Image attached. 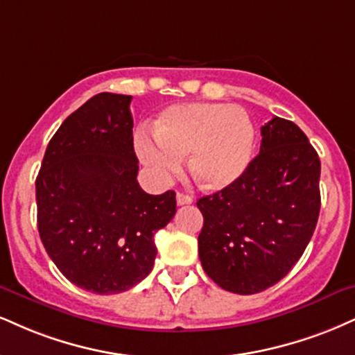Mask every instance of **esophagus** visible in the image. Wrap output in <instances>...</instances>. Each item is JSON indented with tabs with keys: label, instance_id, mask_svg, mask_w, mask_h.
Listing matches in <instances>:
<instances>
[{
	"label": "esophagus",
	"instance_id": "34e87169",
	"mask_svg": "<svg viewBox=\"0 0 355 355\" xmlns=\"http://www.w3.org/2000/svg\"><path fill=\"white\" fill-rule=\"evenodd\" d=\"M193 203V198L187 193H177V205L178 207H183V205H191Z\"/></svg>",
	"mask_w": 355,
	"mask_h": 355
}]
</instances>
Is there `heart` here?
I'll return each mask as SVG.
<instances>
[{"instance_id": "1", "label": "heart", "mask_w": 355, "mask_h": 355, "mask_svg": "<svg viewBox=\"0 0 355 355\" xmlns=\"http://www.w3.org/2000/svg\"><path fill=\"white\" fill-rule=\"evenodd\" d=\"M157 142L139 140L140 159L162 180L180 173L190 155L193 180L207 190L233 185L253 159L256 130L250 115L228 104H182L168 107L155 125Z\"/></svg>"}]
</instances>
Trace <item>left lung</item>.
Masks as SVG:
<instances>
[{
    "label": "left lung",
    "mask_w": 355,
    "mask_h": 355,
    "mask_svg": "<svg viewBox=\"0 0 355 355\" xmlns=\"http://www.w3.org/2000/svg\"><path fill=\"white\" fill-rule=\"evenodd\" d=\"M261 135L241 178L196 202L203 270L236 294L261 293L283 279L304 253L321 210V160L304 132L272 117Z\"/></svg>",
    "instance_id": "left-lung-1"
}]
</instances>
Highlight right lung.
I'll list each match as a JSON object with an SVG mask.
<instances>
[{
    "instance_id": "obj_1",
    "label": "right lung",
    "mask_w": 355,
    "mask_h": 355,
    "mask_svg": "<svg viewBox=\"0 0 355 355\" xmlns=\"http://www.w3.org/2000/svg\"><path fill=\"white\" fill-rule=\"evenodd\" d=\"M132 96L101 92L49 140L36 178L37 230L72 284L96 294L130 289L152 271L153 236L177 211L175 191L137 182Z\"/></svg>"
}]
</instances>
